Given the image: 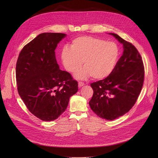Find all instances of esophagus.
<instances>
[{
	"label": "esophagus",
	"instance_id": "esophagus-1",
	"mask_svg": "<svg viewBox=\"0 0 158 158\" xmlns=\"http://www.w3.org/2000/svg\"><path fill=\"white\" fill-rule=\"evenodd\" d=\"M84 85V84L83 82H78V86H79V87H82Z\"/></svg>",
	"mask_w": 158,
	"mask_h": 158
}]
</instances>
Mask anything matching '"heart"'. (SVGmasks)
<instances>
[{"instance_id": "b5f03b06", "label": "heart", "mask_w": 158, "mask_h": 158, "mask_svg": "<svg viewBox=\"0 0 158 158\" xmlns=\"http://www.w3.org/2000/svg\"><path fill=\"white\" fill-rule=\"evenodd\" d=\"M119 57V49L113 42L105 41L93 36H81L74 39L71 48L65 47L61 59L65 69L74 73L82 66V69L74 75L79 80L90 77L102 80L113 72Z\"/></svg>"}]
</instances>
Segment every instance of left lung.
<instances>
[{
  "label": "left lung",
  "mask_w": 158,
  "mask_h": 158,
  "mask_svg": "<svg viewBox=\"0 0 158 158\" xmlns=\"http://www.w3.org/2000/svg\"><path fill=\"white\" fill-rule=\"evenodd\" d=\"M123 44V53L111 74L91 84L93 96L89 104L101 118L112 121L132 107L143 87L144 69L141 56L133 45L109 33Z\"/></svg>",
  "instance_id": "left-lung-1"
}]
</instances>
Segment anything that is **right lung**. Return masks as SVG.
<instances>
[{"instance_id": "obj_1", "label": "right lung", "mask_w": 158, "mask_h": 158, "mask_svg": "<svg viewBox=\"0 0 158 158\" xmlns=\"http://www.w3.org/2000/svg\"><path fill=\"white\" fill-rule=\"evenodd\" d=\"M62 33H42L20 51L16 64L18 93L29 110L44 121L59 118L78 91L77 82L59 68L55 50L66 37Z\"/></svg>"}]
</instances>
